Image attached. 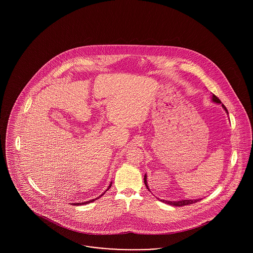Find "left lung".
I'll use <instances>...</instances> for the list:
<instances>
[{"mask_svg":"<svg viewBox=\"0 0 253 253\" xmlns=\"http://www.w3.org/2000/svg\"><path fill=\"white\" fill-rule=\"evenodd\" d=\"M211 100H212L213 102H215L216 104H220V105L223 107V109L226 111V113L229 115L228 110L225 107V105L220 101V99H219L216 96L212 95V96H211ZM144 183L145 185H146V188L148 189V191H150L149 186H148V182H147V174H146V173H145L144 175ZM150 192H151V191H150ZM157 199H158L159 201H162L163 203L171 205V206H177V207H182V206H185V205L193 204V203H196L197 201L201 200V199H182V200H178V201H168V200H162V199H159V198H157Z\"/></svg>","mask_w":253,"mask_h":253,"instance_id":"obj_1","label":"left lung"}]
</instances>
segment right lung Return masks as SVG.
I'll use <instances>...</instances> for the list:
<instances>
[{
    "instance_id": "obj_1",
    "label": "right lung",
    "mask_w": 253,
    "mask_h": 253,
    "mask_svg": "<svg viewBox=\"0 0 253 253\" xmlns=\"http://www.w3.org/2000/svg\"><path fill=\"white\" fill-rule=\"evenodd\" d=\"M111 186H112V182L110 183V185L108 186V188H107V190L106 191H108L109 189L111 188ZM106 191L104 192V193H102V194H100L99 196H97L96 198H95V199H92V200H89V201H85V202H82V203H73V205H75V206H81V205H86V204H89V203H91V202H94L95 200H96V199H98L100 196H102L104 193H106Z\"/></svg>"
}]
</instances>
